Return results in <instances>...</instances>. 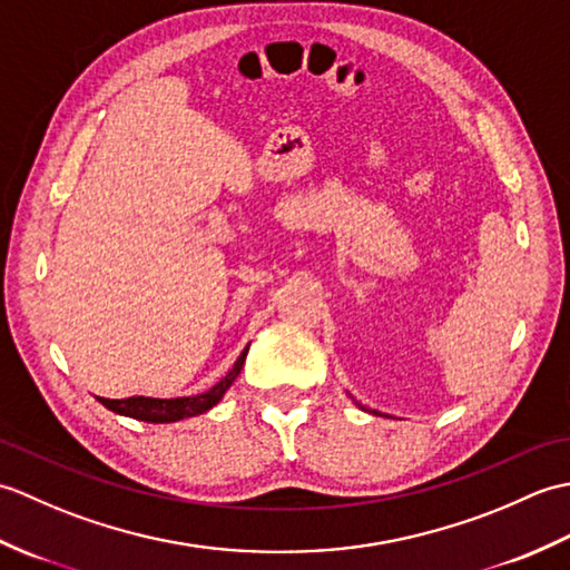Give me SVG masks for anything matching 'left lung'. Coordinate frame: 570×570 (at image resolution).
Listing matches in <instances>:
<instances>
[{
	"label": "left lung",
	"mask_w": 570,
	"mask_h": 570,
	"mask_svg": "<svg viewBox=\"0 0 570 570\" xmlns=\"http://www.w3.org/2000/svg\"><path fill=\"white\" fill-rule=\"evenodd\" d=\"M374 414H377V411H374Z\"/></svg>",
	"instance_id": "obj_1"
}]
</instances>
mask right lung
I'll return each instance as SVG.
<instances>
[{"label": "right lung", "instance_id": "add662e5", "mask_svg": "<svg viewBox=\"0 0 570 570\" xmlns=\"http://www.w3.org/2000/svg\"><path fill=\"white\" fill-rule=\"evenodd\" d=\"M247 350H242V355L237 357L235 367L229 370L225 377L217 382L215 386H210L208 392L196 394V396H178V399H151V396H129V399H105L98 396V402L102 406H107L115 414H122L129 419L137 421H149V423H171V421H180L188 416H198L205 414V411L213 409L217 402H220L223 394L229 390V384L237 380V374L245 365Z\"/></svg>", "mask_w": 570, "mask_h": 570}]
</instances>
